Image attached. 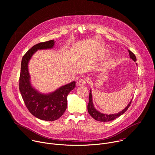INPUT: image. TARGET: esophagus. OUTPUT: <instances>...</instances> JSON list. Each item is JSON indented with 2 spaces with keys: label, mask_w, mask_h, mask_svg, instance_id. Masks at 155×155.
<instances>
[{
  "label": "esophagus",
  "mask_w": 155,
  "mask_h": 155,
  "mask_svg": "<svg viewBox=\"0 0 155 155\" xmlns=\"http://www.w3.org/2000/svg\"><path fill=\"white\" fill-rule=\"evenodd\" d=\"M87 80L86 78H81L80 80H79L78 82V84L79 86H83V85H85L86 82H87Z\"/></svg>",
  "instance_id": "esophagus-1"
}]
</instances>
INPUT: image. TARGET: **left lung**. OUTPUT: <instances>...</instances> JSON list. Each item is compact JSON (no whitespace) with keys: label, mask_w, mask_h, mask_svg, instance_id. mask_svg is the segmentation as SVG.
<instances>
[{"label":"left lung","mask_w":155,"mask_h":155,"mask_svg":"<svg viewBox=\"0 0 155 155\" xmlns=\"http://www.w3.org/2000/svg\"><path fill=\"white\" fill-rule=\"evenodd\" d=\"M129 56L130 58L132 59L134 61H136L137 59L136 57L135 56V54L132 53L131 51L129 50ZM132 100L130 101V102L129 103V104L127 105V106L122 111H121L120 112H118V114H111V115H107V114H101V112H98L97 110H96V108L94 107L93 105V99H92V94H91V91L90 90V96H89V103L87 104V111L89 112L90 115L96 120L99 121H102V122H106V121H112L115 119H116L117 118L119 117L120 116H121V115H123L126 110L128 109V108L129 107Z\"/></svg>","instance_id":"left-lung-1"}]
</instances>
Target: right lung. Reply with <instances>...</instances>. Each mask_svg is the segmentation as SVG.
Instances as JSON below:
<instances>
[{"label":"right lung","mask_w":155,"mask_h":155,"mask_svg":"<svg viewBox=\"0 0 155 155\" xmlns=\"http://www.w3.org/2000/svg\"><path fill=\"white\" fill-rule=\"evenodd\" d=\"M54 40L36 44L23 56L21 61L19 80V91L29 111L38 119L53 121L59 118L67 108V97L75 87V81L61 86L54 92L43 94L32 87L28 72V62L38 50L51 48Z\"/></svg>","instance_id":"right-lung-1"}]
</instances>
